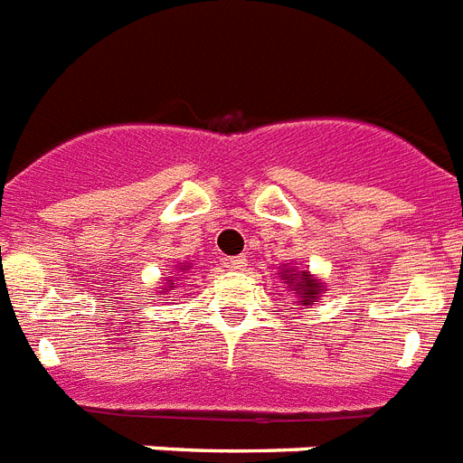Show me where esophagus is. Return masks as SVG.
<instances>
[{
	"label": "esophagus",
	"instance_id": "1",
	"mask_svg": "<svg viewBox=\"0 0 463 463\" xmlns=\"http://www.w3.org/2000/svg\"><path fill=\"white\" fill-rule=\"evenodd\" d=\"M225 269H231V271H245L247 260L245 257H231V260H225Z\"/></svg>",
	"mask_w": 463,
	"mask_h": 463
}]
</instances>
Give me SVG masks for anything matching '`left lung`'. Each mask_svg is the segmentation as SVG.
<instances>
[{"label":"left lung","mask_w":463,"mask_h":463,"mask_svg":"<svg viewBox=\"0 0 463 463\" xmlns=\"http://www.w3.org/2000/svg\"><path fill=\"white\" fill-rule=\"evenodd\" d=\"M283 283L293 286V290L300 298V305H312L317 303V298L322 293V283L319 279L309 274V271H296V269H283L281 271Z\"/></svg>","instance_id":"obj_1"}]
</instances>
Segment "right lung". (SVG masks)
Masks as SVG:
<instances>
[{"label": "right lung", "instance_id": "1", "mask_svg": "<svg viewBox=\"0 0 463 463\" xmlns=\"http://www.w3.org/2000/svg\"><path fill=\"white\" fill-rule=\"evenodd\" d=\"M189 269V267H187ZM180 271H182V267H180ZM177 286H180V283H167V286H163V293H167V290H173V288H177Z\"/></svg>", "mask_w": 463, "mask_h": 463}]
</instances>
